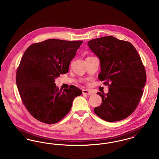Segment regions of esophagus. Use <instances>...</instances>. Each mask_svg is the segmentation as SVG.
<instances>
[{
    "label": "esophagus",
    "mask_w": 159,
    "mask_h": 159,
    "mask_svg": "<svg viewBox=\"0 0 159 159\" xmlns=\"http://www.w3.org/2000/svg\"><path fill=\"white\" fill-rule=\"evenodd\" d=\"M82 93L83 94H85V95H92L93 94V92L90 90H88V89H84L82 91Z\"/></svg>",
    "instance_id": "esophagus-1"
}]
</instances>
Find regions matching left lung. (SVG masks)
Returning a JSON list of instances; mask_svg holds the SVG:
<instances>
[{
    "label": "left lung",
    "mask_w": 159,
    "mask_h": 159,
    "mask_svg": "<svg viewBox=\"0 0 159 159\" xmlns=\"http://www.w3.org/2000/svg\"><path fill=\"white\" fill-rule=\"evenodd\" d=\"M88 45L100 61L99 79L109 86L107 93H97L102 102L94 108L95 113L109 122L128 117L138 106L146 82L145 68L136 49L113 36L92 39Z\"/></svg>",
    "instance_id": "1"
}]
</instances>
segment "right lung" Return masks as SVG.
I'll return each mask as SVG.
<instances>
[{
	"instance_id": "obj_1",
	"label": "right lung",
	"mask_w": 159,
	"mask_h": 159,
	"mask_svg": "<svg viewBox=\"0 0 159 159\" xmlns=\"http://www.w3.org/2000/svg\"><path fill=\"white\" fill-rule=\"evenodd\" d=\"M83 41L48 39L25 51L16 71V82L23 104L36 119L48 124L60 121L82 91L71 85L63 91L55 79L68 73L70 62Z\"/></svg>"
}]
</instances>
